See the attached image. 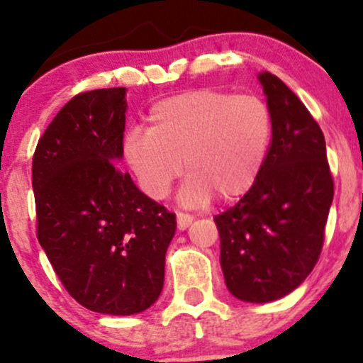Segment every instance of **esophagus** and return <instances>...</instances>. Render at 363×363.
I'll return each mask as SVG.
<instances>
[{
  "instance_id": "1",
  "label": "esophagus",
  "mask_w": 363,
  "mask_h": 363,
  "mask_svg": "<svg viewBox=\"0 0 363 363\" xmlns=\"http://www.w3.org/2000/svg\"><path fill=\"white\" fill-rule=\"evenodd\" d=\"M191 223H193V215L181 213V211H179V213H177V228H179V230H186V228L189 227Z\"/></svg>"
}]
</instances>
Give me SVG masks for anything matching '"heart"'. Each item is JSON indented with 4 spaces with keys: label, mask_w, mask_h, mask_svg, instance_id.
<instances>
[{
    "label": "heart",
    "mask_w": 363,
    "mask_h": 363,
    "mask_svg": "<svg viewBox=\"0 0 363 363\" xmlns=\"http://www.w3.org/2000/svg\"><path fill=\"white\" fill-rule=\"evenodd\" d=\"M148 129H129L123 157L143 193L164 199L186 169L181 201H234L259 176L273 136L272 111L256 95L198 89L152 107ZM185 167H182V160Z\"/></svg>",
    "instance_id": "1"
}]
</instances>
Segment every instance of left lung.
<instances>
[{
  "label": "left lung",
  "instance_id": "1",
  "mask_svg": "<svg viewBox=\"0 0 363 363\" xmlns=\"http://www.w3.org/2000/svg\"><path fill=\"white\" fill-rule=\"evenodd\" d=\"M257 78L272 111V145L254 186L213 220L228 291L264 303L289 295L314 269L335 184L324 135L307 107L274 74Z\"/></svg>",
  "mask_w": 363,
  "mask_h": 363
}]
</instances>
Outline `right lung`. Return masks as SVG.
Listing matches in <instances>:
<instances>
[{
  "label": "right lung",
  "instance_id": "1",
  "mask_svg": "<svg viewBox=\"0 0 363 363\" xmlns=\"http://www.w3.org/2000/svg\"><path fill=\"white\" fill-rule=\"evenodd\" d=\"M126 89L83 91L37 143V239L66 291L111 315L147 311L164 286L176 215L143 194L123 158Z\"/></svg>",
  "mask_w": 363,
  "mask_h": 363
}]
</instances>
